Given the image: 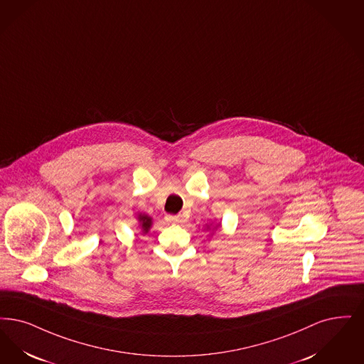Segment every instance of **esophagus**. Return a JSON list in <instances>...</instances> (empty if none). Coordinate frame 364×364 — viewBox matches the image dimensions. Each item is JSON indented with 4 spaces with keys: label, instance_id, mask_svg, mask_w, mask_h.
I'll return each instance as SVG.
<instances>
[{
    "label": "esophagus",
    "instance_id": "esophagus-1",
    "mask_svg": "<svg viewBox=\"0 0 364 364\" xmlns=\"http://www.w3.org/2000/svg\"><path fill=\"white\" fill-rule=\"evenodd\" d=\"M165 219L168 222H173V223H181L183 222V217L181 215H171V214H168Z\"/></svg>",
    "mask_w": 364,
    "mask_h": 364
}]
</instances>
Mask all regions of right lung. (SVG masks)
<instances>
[{"mask_svg":"<svg viewBox=\"0 0 364 364\" xmlns=\"http://www.w3.org/2000/svg\"><path fill=\"white\" fill-rule=\"evenodd\" d=\"M139 219V222H141V226H142V229H144V232L147 233L149 232V229H150V226H151V218L150 217H147V215H139L138 217Z\"/></svg>","mask_w":364,"mask_h":364,"instance_id":"right-lung-1","label":"right lung"}]
</instances>
